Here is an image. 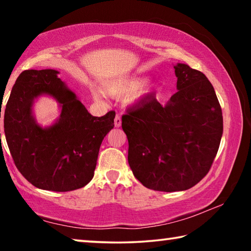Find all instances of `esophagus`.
Masks as SVG:
<instances>
[{"instance_id":"obj_1","label":"esophagus","mask_w":251,"mask_h":251,"mask_svg":"<svg viewBox=\"0 0 251 251\" xmlns=\"http://www.w3.org/2000/svg\"><path fill=\"white\" fill-rule=\"evenodd\" d=\"M114 125H115V127H120L122 125V120L118 115H116L115 120H114Z\"/></svg>"}]
</instances>
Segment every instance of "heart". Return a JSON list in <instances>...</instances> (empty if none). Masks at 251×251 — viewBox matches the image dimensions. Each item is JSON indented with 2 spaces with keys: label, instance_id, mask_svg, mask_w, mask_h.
Masks as SVG:
<instances>
[{
  "label": "heart",
  "instance_id": "1",
  "mask_svg": "<svg viewBox=\"0 0 251 251\" xmlns=\"http://www.w3.org/2000/svg\"><path fill=\"white\" fill-rule=\"evenodd\" d=\"M147 76L142 75L120 76L108 80L104 85L103 91L100 88L93 91V96L96 100L101 101L106 94L117 100L127 99L129 105L137 104L157 90L156 84L147 83Z\"/></svg>",
  "mask_w": 251,
  "mask_h": 251
}]
</instances>
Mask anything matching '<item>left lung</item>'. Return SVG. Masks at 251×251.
I'll use <instances>...</instances> for the list:
<instances>
[{
  "instance_id": "1",
  "label": "left lung",
  "mask_w": 251,
  "mask_h": 251,
  "mask_svg": "<svg viewBox=\"0 0 251 251\" xmlns=\"http://www.w3.org/2000/svg\"><path fill=\"white\" fill-rule=\"evenodd\" d=\"M174 69L177 93L166 105L151 97L122 117L134 176L147 188L167 193L192 188L207 175L224 128L205 74L182 63Z\"/></svg>"
}]
</instances>
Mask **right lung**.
Masks as SVG:
<instances>
[{
	"instance_id": "add662e5",
	"label": "right lung",
	"mask_w": 251,
	"mask_h": 251,
	"mask_svg": "<svg viewBox=\"0 0 251 251\" xmlns=\"http://www.w3.org/2000/svg\"><path fill=\"white\" fill-rule=\"evenodd\" d=\"M58 74L50 69L20 74L4 112V133L15 166L32 185L71 192L92 180L115 112L92 116ZM41 96L59 104L60 116L49 126L39 125L33 115V103Z\"/></svg>"
}]
</instances>
